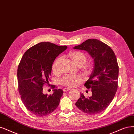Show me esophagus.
<instances>
[{
	"instance_id": "esophagus-1",
	"label": "esophagus",
	"mask_w": 134,
	"mask_h": 134,
	"mask_svg": "<svg viewBox=\"0 0 134 134\" xmlns=\"http://www.w3.org/2000/svg\"><path fill=\"white\" fill-rule=\"evenodd\" d=\"M70 90H71V89H70V88H64L63 90V92H68V91H70Z\"/></svg>"
}]
</instances>
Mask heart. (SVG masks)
Listing matches in <instances>:
<instances>
[{
    "label": "heart",
    "instance_id": "1",
    "mask_svg": "<svg viewBox=\"0 0 134 134\" xmlns=\"http://www.w3.org/2000/svg\"><path fill=\"white\" fill-rule=\"evenodd\" d=\"M69 56L73 61L78 67H82L85 64L87 60L86 54L81 51H72L69 53ZM62 61V58L59 57L54 61L52 66V71L53 74L58 75L60 72L61 64ZM82 82V78L80 76H64L61 80L62 85L68 88H73L76 87L78 84Z\"/></svg>",
    "mask_w": 134,
    "mask_h": 134
}]
</instances>
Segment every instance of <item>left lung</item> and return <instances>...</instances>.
<instances>
[{
    "instance_id": "8db88e82",
    "label": "left lung",
    "mask_w": 134,
    "mask_h": 134,
    "mask_svg": "<svg viewBox=\"0 0 134 134\" xmlns=\"http://www.w3.org/2000/svg\"><path fill=\"white\" fill-rule=\"evenodd\" d=\"M73 48L86 51L94 62L90 77L85 84L91 90L92 96L87 98L81 94L76 105L84 113L97 114L109 105L117 91L119 66L116 56L107 44L94 38L88 39Z\"/></svg>"
}]
</instances>
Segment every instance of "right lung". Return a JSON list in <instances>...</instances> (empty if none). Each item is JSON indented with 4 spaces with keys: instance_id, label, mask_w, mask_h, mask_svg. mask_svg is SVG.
Segmentation results:
<instances>
[{
    "instance_id": "right-lung-1",
    "label": "right lung",
    "mask_w": 134,
    "mask_h": 134,
    "mask_svg": "<svg viewBox=\"0 0 134 134\" xmlns=\"http://www.w3.org/2000/svg\"><path fill=\"white\" fill-rule=\"evenodd\" d=\"M67 48L42 42L28 49L21 58L17 72L19 92L25 107L34 115L46 116L59 105L61 89L53 90L52 94L47 96L43 93L42 87L49 83L54 59Z\"/></svg>"
}]
</instances>
